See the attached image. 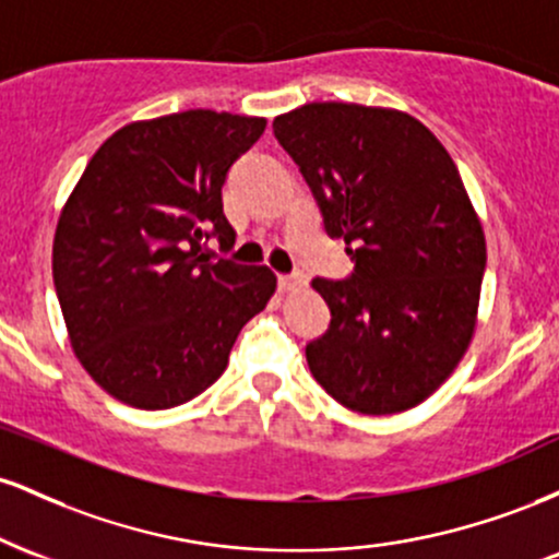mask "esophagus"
<instances>
[{
  "label": "esophagus",
  "mask_w": 559,
  "mask_h": 559,
  "mask_svg": "<svg viewBox=\"0 0 559 559\" xmlns=\"http://www.w3.org/2000/svg\"><path fill=\"white\" fill-rule=\"evenodd\" d=\"M281 292H297V288L305 286V275H278Z\"/></svg>",
  "instance_id": "esophagus-1"
}]
</instances>
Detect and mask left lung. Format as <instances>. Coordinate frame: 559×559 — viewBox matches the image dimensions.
<instances>
[{"mask_svg": "<svg viewBox=\"0 0 559 559\" xmlns=\"http://www.w3.org/2000/svg\"><path fill=\"white\" fill-rule=\"evenodd\" d=\"M273 133L318 199L355 273L316 278L331 325L307 365L362 415L404 413L452 376L478 320L486 239L457 165L413 115L310 102Z\"/></svg>", "mask_w": 559, "mask_h": 559, "instance_id": "left-lung-1", "label": "left lung"}]
</instances>
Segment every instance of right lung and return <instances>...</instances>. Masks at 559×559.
Masks as SVG:
<instances>
[{"instance_id":"right-lung-1","label":"right lung","mask_w":559,"mask_h":559,"mask_svg":"<svg viewBox=\"0 0 559 559\" xmlns=\"http://www.w3.org/2000/svg\"><path fill=\"white\" fill-rule=\"evenodd\" d=\"M265 118L186 110L115 131L70 191L52 275L70 346L107 394L168 409L213 386L230 346L275 292L267 265L210 262L234 243L223 215L228 168Z\"/></svg>"}]
</instances>
